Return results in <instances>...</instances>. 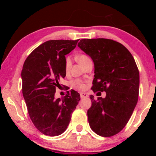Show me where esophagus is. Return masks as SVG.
Instances as JSON below:
<instances>
[{"instance_id": "34e87169", "label": "esophagus", "mask_w": 156, "mask_h": 156, "mask_svg": "<svg viewBox=\"0 0 156 156\" xmlns=\"http://www.w3.org/2000/svg\"><path fill=\"white\" fill-rule=\"evenodd\" d=\"M80 95L81 98H87L88 97V94H86V93H83V92L80 93Z\"/></svg>"}]
</instances>
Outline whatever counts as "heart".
Returning <instances> with one entry per match:
<instances>
[{"label":"heart","mask_w":156,"mask_h":156,"mask_svg":"<svg viewBox=\"0 0 156 156\" xmlns=\"http://www.w3.org/2000/svg\"><path fill=\"white\" fill-rule=\"evenodd\" d=\"M78 61L80 62L81 65H84L85 63L89 61L90 60V58H89L87 55L82 54L80 55H79L78 57ZM71 63H72V60H71V58L69 56H67L65 59V72H68L69 70V67L71 66ZM72 86L73 87H75L76 89H80V90H83V89H85L87 87L86 83L85 82H84L81 80H74L72 81Z\"/></svg>","instance_id":"b5f03b06"}]
</instances>
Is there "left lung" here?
<instances>
[{"label": "left lung", "mask_w": 156, "mask_h": 156, "mask_svg": "<svg viewBox=\"0 0 156 156\" xmlns=\"http://www.w3.org/2000/svg\"><path fill=\"white\" fill-rule=\"evenodd\" d=\"M78 46L94 62L91 89L106 92V97L94 99L87 111L91 129L98 135L111 137L127 124L138 102L139 71L133 56L117 41L107 38L82 39Z\"/></svg>", "instance_id": "left-lung-1"}]
</instances>
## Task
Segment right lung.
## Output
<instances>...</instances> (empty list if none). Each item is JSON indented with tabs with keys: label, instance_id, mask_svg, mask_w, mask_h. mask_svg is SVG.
I'll use <instances>...</instances> for the list:
<instances>
[{
	"label": "right lung",
	"instance_id": "right-lung-1",
	"mask_svg": "<svg viewBox=\"0 0 156 156\" xmlns=\"http://www.w3.org/2000/svg\"><path fill=\"white\" fill-rule=\"evenodd\" d=\"M78 40H51L41 44L29 55L23 64L21 78L23 95L30 119L46 136L62 134L69 124L72 114L80 100L72 90L62 99H54L56 89L66 76L65 55Z\"/></svg>",
	"mask_w": 156,
	"mask_h": 156
}]
</instances>
